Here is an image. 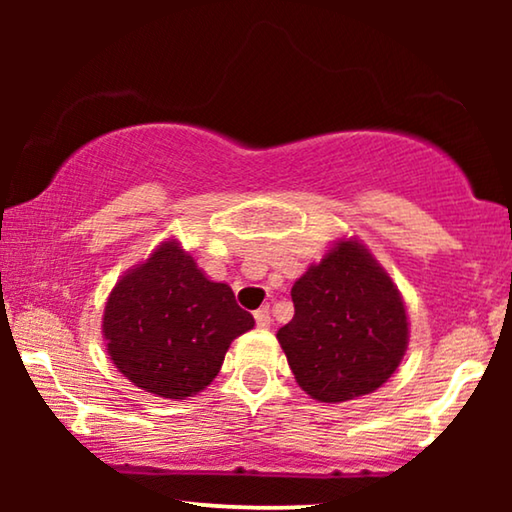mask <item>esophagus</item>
Returning a JSON list of instances; mask_svg holds the SVG:
<instances>
[{
  "label": "esophagus",
  "instance_id": "obj_1",
  "mask_svg": "<svg viewBox=\"0 0 512 512\" xmlns=\"http://www.w3.org/2000/svg\"><path fill=\"white\" fill-rule=\"evenodd\" d=\"M254 319H256V326H258V328H270V324H272L270 307L265 305V307H261V310H256V312H254Z\"/></svg>",
  "mask_w": 512,
  "mask_h": 512
}]
</instances>
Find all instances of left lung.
Returning <instances> with one entry per match:
<instances>
[{"mask_svg":"<svg viewBox=\"0 0 512 512\" xmlns=\"http://www.w3.org/2000/svg\"><path fill=\"white\" fill-rule=\"evenodd\" d=\"M296 314L277 331L298 387L321 403L373 394L401 366V291L359 240H338L291 289Z\"/></svg>","mask_w":512,"mask_h":512,"instance_id":"8db88e82","label":"left lung"}]
</instances>
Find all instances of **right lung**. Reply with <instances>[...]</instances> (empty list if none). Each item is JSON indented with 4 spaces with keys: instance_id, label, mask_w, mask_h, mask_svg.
Instances as JSON below:
<instances>
[{
    "instance_id": "add662e5",
    "label": "right lung",
    "mask_w": 512,
    "mask_h": 512,
    "mask_svg": "<svg viewBox=\"0 0 512 512\" xmlns=\"http://www.w3.org/2000/svg\"><path fill=\"white\" fill-rule=\"evenodd\" d=\"M251 328L233 289L207 279L177 240L118 279L102 317L114 366L135 387L177 401L209 387L230 342Z\"/></svg>"
}]
</instances>
